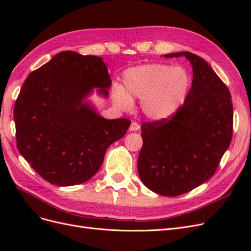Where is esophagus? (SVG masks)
<instances>
[{"label":"esophagus","mask_w":251,"mask_h":251,"mask_svg":"<svg viewBox=\"0 0 251 251\" xmlns=\"http://www.w3.org/2000/svg\"><path fill=\"white\" fill-rule=\"evenodd\" d=\"M139 127H140L139 124L136 123V121H133L130 126V131H137V130H139Z\"/></svg>","instance_id":"obj_1"}]
</instances>
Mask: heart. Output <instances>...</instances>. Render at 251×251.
Returning <instances> with one entry per match:
<instances>
[{
	"mask_svg": "<svg viewBox=\"0 0 251 251\" xmlns=\"http://www.w3.org/2000/svg\"><path fill=\"white\" fill-rule=\"evenodd\" d=\"M125 88L116 87L115 101L125 109L133 105L132 97L142 98L141 109L149 118L162 120L174 115L187 100L192 76L183 67L148 64L128 69Z\"/></svg>",
	"mask_w": 251,
	"mask_h": 251,
	"instance_id": "obj_1",
	"label": "heart"
}]
</instances>
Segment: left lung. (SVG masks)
<instances>
[{
  "label": "left lung",
  "mask_w": 251,
  "mask_h": 251,
  "mask_svg": "<svg viewBox=\"0 0 251 251\" xmlns=\"http://www.w3.org/2000/svg\"><path fill=\"white\" fill-rule=\"evenodd\" d=\"M193 85L187 100L169 118L142 123L143 144L138 173L156 194L183 195L207 181L228 149L233 130V107L228 88L205 60L191 52Z\"/></svg>",
  "instance_id": "obj_1"
}]
</instances>
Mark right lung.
Masks as SVG:
<instances>
[{
    "label": "right lung",
    "mask_w": 251,
    "mask_h": 251,
    "mask_svg": "<svg viewBox=\"0 0 251 251\" xmlns=\"http://www.w3.org/2000/svg\"><path fill=\"white\" fill-rule=\"evenodd\" d=\"M100 57L59 52L28 75L13 110L17 147L40 176L58 186L83 183L100 169L105 151L126 134V118L104 119L83 102L94 87L108 95Z\"/></svg>",
    "instance_id": "add662e5"
}]
</instances>
